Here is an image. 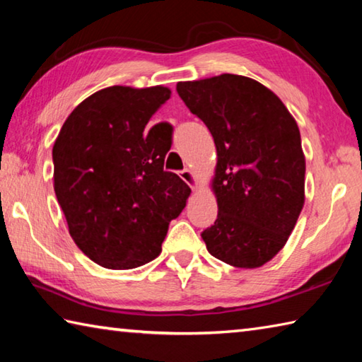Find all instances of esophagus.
Listing matches in <instances>:
<instances>
[{
	"label": "esophagus",
	"mask_w": 362,
	"mask_h": 362,
	"mask_svg": "<svg viewBox=\"0 0 362 362\" xmlns=\"http://www.w3.org/2000/svg\"><path fill=\"white\" fill-rule=\"evenodd\" d=\"M180 179L187 183V185L192 188V189H196L198 188V180H196V177H194V174L192 173V170L189 169H183V170H180Z\"/></svg>",
	"instance_id": "obj_1"
}]
</instances>
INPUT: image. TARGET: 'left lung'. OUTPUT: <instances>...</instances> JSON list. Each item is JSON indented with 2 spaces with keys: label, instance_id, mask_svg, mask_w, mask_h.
<instances>
[{
  "label": "left lung",
  "instance_id": "1",
  "mask_svg": "<svg viewBox=\"0 0 362 362\" xmlns=\"http://www.w3.org/2000/svg\"><path fill=\"white\" fill-rule=\"evenodd\" d=\"M189 112L217 148L218 214L201 233L209 254L236 268H259L289 240L305 203V155L293 116L252 78L223 75L177 83Z\"/></svg>",
  "mask_w": 362,
  "mask_h": 362
}]
</instances>
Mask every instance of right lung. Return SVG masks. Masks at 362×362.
<instances>
[{
    "label": "right lung",
    "instance_id": "1",
    "mask_svg": "<svg viewBox=\"0 0 362 362\" xmlns=\"http://www.w3.org/2000/svg\"><path fill=\"white\" fill-rule=\"evenodd\" d=\"M170 97L164 86H112L84 99L54 142V192L70 236L110 269L142 267L161 254L169 222L192 189L164 170L170 126H145Z\"/></svg>",
    "mask_w": 362,
    "mask_h": 362
}]
</instances>
